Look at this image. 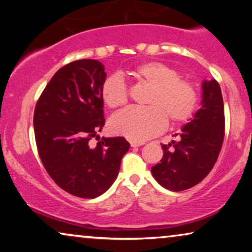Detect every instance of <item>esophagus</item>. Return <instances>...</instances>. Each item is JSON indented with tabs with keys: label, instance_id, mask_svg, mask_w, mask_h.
Here are the masks:
<instances>
[{
	"label": "esophagus",
	"instance_id": "1",
	"mask_svg": "<svg viewBox=\"0 0 252 252\" xmlns=\"http://www.w3.org/2000/svg\"><path fill=\"white\" fill-rule=\"evenodd\" d=\"M143 142H135V141H132L130 142V147H140V146H143Z\"/></svg>",
	"mask_w": 252,
	"mask_h": 252
}]
</instances>
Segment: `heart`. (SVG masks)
Masks as SVG:
<instances>
[{
  "mask_svg": "<svg viewBox=\"0 0 252 252\" xmlns=\"http://www.w3.org/2000/svg\"><path fill=\"white\" fill-rule=\"evenodd\" d=\"M127 74L150 88L146 109H127L111 119L116 134L143 142L163 132L168 119L181 124L190 118L197 104V93L190 81L179 77L177 70L160 62H146L129 68ZM101 97L110 109L125 105L126 85L119 75H110L101 86Z\"/></svg>",
  "mask_w": 252,
  "mask_h": 252,
  "instance_id": "obj_1",
  "label": "heart"
}]
</instances>
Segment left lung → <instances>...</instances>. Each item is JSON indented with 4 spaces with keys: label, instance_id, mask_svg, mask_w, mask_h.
Returning <instances> with one entry per match:
<instances>
[{
    "label": "left lung",
    "instance_id": "8db88e82",
    "mask_svg": "<svg viewBox=\"0 0 252 252\" xmlns=\"http://www.w3.org/2000/svg\"><path fill=\"white\" fill-rule=\"evenodd\" d=\"M225 115L221 89L215 79L202 82L201 108L182 127L178 142L161 144L160 163L151 173L160 186L172 191L189 189L210 173L221 150ZM174 144V149L170 146Z\"/></svg>",
    "mask_w": 252,
    "mask_h": 252
}]
</instances>
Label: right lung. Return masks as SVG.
I'll use <instances>...</instances> for the list:
<instances>
[{
  "label": "right lung",
  "instance_id": "add662e5",
  "mask_svg": "<svg viewBox=\"0 0 252 252\" xmlns=\"http://www.w3.org/2000/svg\"><path fill=\"white\" fill-rule=\"evenodd\" d=\"M104 65L80 60L60 68L34 111L35 141L43 166L65 191L82 198L102 195L115 182L129 143L125 137H93L105 124L101 86Z\"/></svg>",
  "mask_w": 252,
  "mask_h": 252
}]
</instances>
